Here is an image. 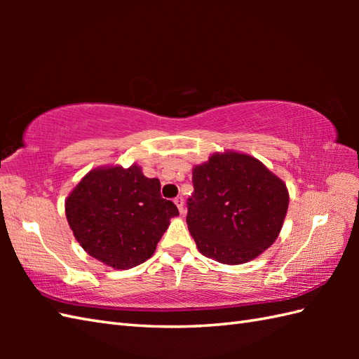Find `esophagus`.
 <instances>
[{"mask_svg":"<svg viewBox=\"0 0 359 359\" xmlns=\"http://www.w3.org/2000/svg\"><path fill=\"white\" fill-rule=\"evenodd\" d=\"M174 203L177 205V208H179V211H180V215H184V212H185V202H184V199H182L180 196H179V197H175V199H174Z\"/></svg>","mask_w":359,"mask_h":359,"instance_id":"34e87169","label":"esophagus"}]
</instances>
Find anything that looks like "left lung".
I'll use <instances>...</instances> for the list:
<instances>
[{"instance_id":"obj_1","label":"left lung","mask_w":359,"mask_h":359,"mask_svg":"<svg viewBox=\"0 0 359 359\" xmlns=\"http://www.w3.org/2000/svg\"><path fill=\"white\" fill-rule=\"evenodd\" d=\"M193 185L187 224L203 256L245 264L278 239L288 189L261 160L238 151L215 152L193 168Z\"/></svg>"}]
</instances>
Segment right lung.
I'll return each instance as SVG.
<instances>
[{"label": "right lung", "instance_id": "obj_1", "mask_svg": "<svg viewBox=\"0 0 359 359\" xmlns=\"http://www.w3.org/2000/svg\"><path fill=\"white\" fill-rule=\"evenodd\" d=\"M65 211L81 248L116 270L149 259L170 219L179 216L160 196L158 179L147 177L137 163L90 170L67 196Z\"/></svg>", "mask_w": 359, "mask_h": 359}]
</instances>
